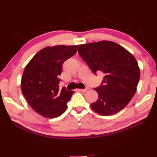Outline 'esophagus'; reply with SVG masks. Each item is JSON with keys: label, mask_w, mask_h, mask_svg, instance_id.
<instances>
[{"label": "esophagus", "mask_w": 157, "mask_h": 157, "mask_svg": "<svg viewBox=\"0 0 157 157\" xmlns=\"http://www.w3.org/2000/svg\"><path fill=\"white\" fill-rule=\"evenodd\" d=\"M88 90V88H84V89H78L79 91H80V92H82V93L86 92Z\"/></svg>", "instance_id": "esophagus-1"}]
</instances>
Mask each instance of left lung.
I'll return each instance as SVG.
<instances>
[{"label": "left lung", "mask_w": 157, "mask_h": 157, "mask_svg": "<svg viewBox=\"0 0 157 157\" xmlns=\"http://www.w3.org/2000/svg\"><path fill=\"white\" fill-rule=\"evenodd\" d=\"M78 53L93 73L103 72L98 99L90 107L99 115H112L126 107L135 95L140 69L135 57L121 45L102 40L79 45Z\"/></svg>", "instance_id": "1"}]
</instances>
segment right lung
<instances>
[{
  "instance_id": "right-lung-1",
  "label": "right lung",
  "mask_w": 157,
  "mask_h": 157,
  "mask_svg": "<svg viewBox=\"0 0 157 157\" xmlns=\"http://www.w3.org/2000/svg\"><path fill=\"white\" fill-rule=\"evenodd\" d=\"M78 45L47 47L37 53L25 67L21 89L31 108L47 118L61 115L73 91L59 88L62 67L75 54Z\"/></svg>"
}]
</instances>
